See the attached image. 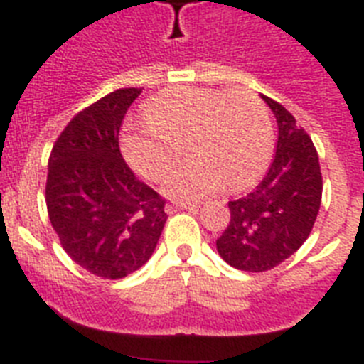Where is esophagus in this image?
Here are the masks:
<instances>
[{
    "instance_id": "1",
    "label": "esophagus",
    "mask_w": 364,
    "mask_h": 364,
    "mask_svg": "<svg viewBox=\"0 0 364 364\" xmlns=\"http://www.w3.org/2000/svg\"><path fill=\"white\" fill-rule=\"evenodd\" d=\"M178 210L195 211V210H198V205L191 204V202H180V204H171V205H167V208H166L167 213H173V211H178Z\"/></svg>"
}]
</instances>
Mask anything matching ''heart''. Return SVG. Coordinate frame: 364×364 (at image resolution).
Instances as JSON below:
<instances>
[{"instance_id": "b5f03b06", "label": "heart", "mask_w": 364, "mask_h": 364, "mask_svg": "<svg viewBox=\"0 0 364 364\" xmlns=\"http://www.w3.org/2000/svg\"><path fill=\"white\" fill-rule=\"evenodd\" d=\"M191 159L166 182V195L195 200L228 184L252 186L272 159L268 107L247 89L173 87L147 104V118L127 124L122 151L134 171L151 182L169 175L184 146Z\"/></svg>"}]
</instances>
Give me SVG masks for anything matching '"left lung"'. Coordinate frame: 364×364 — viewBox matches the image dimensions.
<instances>
[{"mask_svg":"<svg viewBox=\"0 0 364 364\" xmlns=\"http://www.w3.org/2000/svg\"><path fill=\"white\" fill-rule=\"evenodd\" d=\"M279 127L277 149L268 173L246 197L228 202L230 224L217 252L242 272H268L304 244L323 197L319 156L290 111L262 95Z\"/></svg>","mask_w":364,"mask_h":364,"instance_id":"8db88e82","label":"left lung"}]
</instances>
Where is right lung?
<instances>
[{"label": "right lung", "mask_w": 364, "mask_h": 364, "mask_svg": "<svg viewBox=\"0 0 364 364\" xmlns=\"http://www.w3.org/2000/svg\"><path fill=\"white\" fill-rule=\"evenodd\" d=\"M142 89H118L80 111L49 159L45 202L67 255L102 279H122L153 255L166 200L122 159L125 112Z\"/></svg>", "instance_id": "right-lung-1"}]
</instances>
